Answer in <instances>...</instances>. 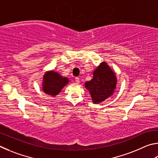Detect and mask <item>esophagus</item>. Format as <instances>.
<instances>
[{"mask_svg": "<svg viewBox=\"0 0 158 158\" xmlns=\"http://www.w3.org/2000/svg\"><path fill=\"white\" fill-rule=\"evenodd\" d=\"M75 81H76L77 83H80V78H79V77H76Z\"/></svg>", "mask_w": 158, "mask_h": 158, "instance_id": "1", "label": "esophagus"}]
</instances>
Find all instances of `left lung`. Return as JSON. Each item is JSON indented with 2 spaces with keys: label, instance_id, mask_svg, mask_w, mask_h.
Returning a JSON list of instances; mask_svg holds the SVG:
<instances>
[{
  "label": "left lung",
  "instance_id": "obj_1",
  "mask_svg": "<svg viewBox=\"0 0 158 158\" xmlns=\"http://www.w3.org/2000/svg\"><path fill=\"white\" fill-rule=\"evenodd\" d=\"M93 78L85 83L94 104L104 101L111 96L117 87L116 75L107 64L103 62L93 73Z\"/></svg>",
  "mask_w": 158,
  "mask_h": 158
}]
</instances>
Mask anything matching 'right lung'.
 <instances>
[{"mask_svg":"<svg viewBox=\"0 0 158 158\" xmlns=\"http://www.w3.org/2000/svg\"><path fill=\"white\" fill-rule=\"evenodd\" d=\"M69 82V78L60 76L56 71H47L44 75L42 89L46 94L55 96L59 94L62 88L67 85Z\"/></svg>","mask_w":158,"mask_h":158,"instance_id":"right-lung-1","label":"right lung"}]
</instances>
